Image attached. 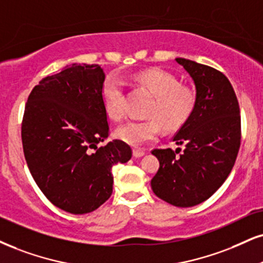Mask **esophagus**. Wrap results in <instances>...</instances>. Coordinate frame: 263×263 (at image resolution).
I'll return each instance as SVG.
<instances>
[{"label":"esophagus","mask_w":263,"mask_h":263,"mask_svg":"<svg viewBox=\"0 0 263 263\" xmlns=\"http://www.w3.org/2000/svg\"><path fill=\"white\" fill-rule=\"evenodd\" d=\"M144 155H145V152L142 150H138V148H134V150H133V156H134L135 158H140L144 156Z\"/></svg>","instance_id":"1"}]
</instances>
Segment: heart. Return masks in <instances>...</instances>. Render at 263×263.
<instances>
[{"mask_svg":"<svg viewBox=\"0 0 263 263\" xmlns=\"http://www.w3.org/2000/svg\"><path fill=\"white\" fill-rule=\"evenodd\" d=\"M138 82L147 87L155 96V103L150 109V117L157 118L168 130L179 128L189 118L194 107V97L189 90L179 86L176 77L161 69H151L138 76ZM102 103L109 118L119 121L125 113L124 84L117 76L105 79L101 89ZM161 125L156 119L146 122L129 121L119 126L116 135L119 140L133 147H140L156 140Z\"/></svg>","mask_w":263,"mask_h":263,"instance_id":"1","label":"heart"}]
</instances>
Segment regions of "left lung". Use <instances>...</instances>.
Returning <instances> with one entry per match:
<instances>
[{"instance_id":"left-lung-1","label":"left lung","mask_w":263,"mask_h":263,"mask_svg":"<svg viewBox=\"0 0 263 263\" xmlns=\"http://www.w3.org/2000/svg\"><path fill=\"white\" fill-rule=\"evenodd\" d=\"M176 62L193 79L195 105L173 138L185 148L152 151L160 168L151 187L171 205L193 207L212 196L232 172L240 147V109L224 74L185 58Z\"/></svg>"}]
</instances>
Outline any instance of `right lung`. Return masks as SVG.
<instances>
[{
	"mask_svg": "<svg viewBox=\"0 0 263 263\" xmlns=\"http://www.w3.org/2000/svg\"><path fill=\"white\" fill-rule=\"evenodd\" d=\"M99 64L67 66L32 89L22 125L24 156L35 183L58 209L84 215L112 195V167L132 148L109 135Z\"/></svg>",
	"mask_w": 263,
	"mask_h": 263,
	"instance_id": "right-lung-1",
	"label": "right lung"
}]
</instances>
